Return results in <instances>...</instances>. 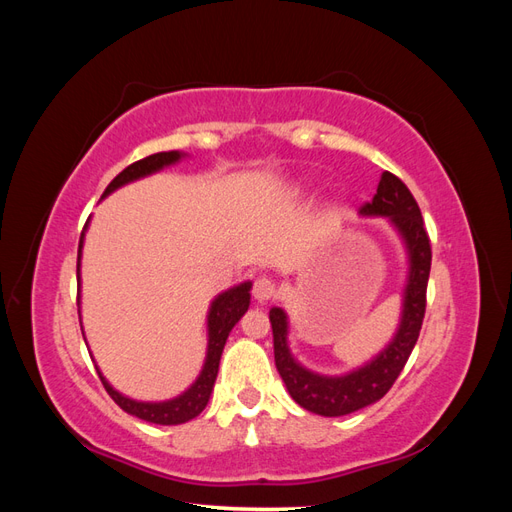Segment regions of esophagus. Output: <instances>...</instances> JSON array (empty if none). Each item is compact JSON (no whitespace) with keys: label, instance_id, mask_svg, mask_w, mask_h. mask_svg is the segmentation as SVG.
Wrapping results in <instances>:
<instances>
[{"label":"esophagus","instance_id":"34e87169","mask_svg":"<svg viewBox=\"0 0 512 512\" xmlns=\"http://www.w3.org/2000/svg\"><path fill=\"white\" fill-rule=\"evenodd\" d=\"M254 299L260 303H267L271 299L277 297V284L271 280L269 275H260L254 280V288H252Z\"/></svg>","mask_w":512,"mask_h":512}]
</instances>
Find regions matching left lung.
<instances>
[{
  "instance_id": "left-lung-1",
  "label": "left lung",
  "mask_w": 512,
  "mask_h": 512,
  "mask_svg": "<svg viewBox=\"0 0 512 512\" xmlns=\"http://www.w3.org/2000/svg\"><path fill=\"white\" fill-rule=\"evenodd\" d=\"M365 218H389L408 252V277L401 301L397 333L374 359L342 376H322L303 367L288 348V316L282 307H271L275 367L290 397L309 412L320 416H344L376 404L404 369L421 333L425 318V294L431 269V245L421 209L406 183L384 170L378 192L359 209Z\"/></svg>"
}]
</instances>
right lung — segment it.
<instances>
[{
	"label": "right lung",
	"instance_id": "obj_1",
	"mask_svg": "<svg viewBox=\"0 0 512 512\" xmlns=\"http://www.w3.org/2000/svg\"><path fill=\"white\" fill-rule=\"evenodd\" d=\"M181 158H185V153H181V151H162V153H153V156L138 160V162L130 164L128 168H123L121 173L111 183H108V188L104 190V196L113 194L117 188H121V185L158 173V170H162L170 164H177ZM87 224H89V220H87ZM87 224L81 232L79 260H76V280H79V286H81V254H83ZM250 290H252V282H243V284H237V286L220 292L218 297L211 301L209 314H207V335H209L207 359H205L203 371H200V376L196 378V382L190 386L188 391H183L181 395H177L173 399H166V401H136V399H130L126 395H121L119 391H115L113 386L108 384V380L102 376V371L96 367L106 393L113 397V401L123 412H128L147 423L181 425V423L192 421V418H196L209 404L215 378H218L224 344H226L228 333L232 331V327H235V324L241 320V316L247 312V307H250V297H252Z\"/></svg>",
	"mask_w": 512,
	"mask_h": 512
}]
</instances>
